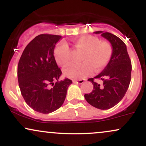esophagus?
I'll list each match as a JSON object with an SVG mask.
<instances>
[{
    "instance_id": "1",
    "label": "esophagus",
    "mask_w": 146,
    "mask_h": 146,
    "mask_svg": "<svg viewBox=\"0 0 146 146\" xmlns=\"http://www.w3.org/2000/svg\"><path fill=\"white\" fill-rule=\"evenodd\" d=\"M84 82V80H73V82L75 84H81Z\"/></svg>"
}]
</instances>
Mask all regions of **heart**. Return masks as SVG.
I'll list each match as a JSON object with an SVG mask.
<instances>
[{"label": "heart", "mask_w": 146, "mask_h": 146, "mask_svg": "<svg viewBox=\"0 0 146 146\" xmlns=\"http://www.w3.org/2000/svg\"><path fill=\"white\" fill-rule=\"evenodd\" d=\"M75 48L84 51L81 57L82 63L72 64L64 69V74L71 79H83L91 74L93 68L99 72L108 64L113 53L111 44L100 41L98 37L86 35L74 40ZM54 58L60 66H65L71 62V51L68 44L60 43L54 50Z\"/></svg>", "instance_id": "1"}]
</instances>
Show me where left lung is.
<instances>
[{
    "label": "left lung",
    "mask_w": 146,
    "mask_h": 146,
    "mask_svg": "<svg viewBox=\"0 0 146 146\" xmlns=\"http://www.w3.org/2000/svg\"><path fill=\"white\" fill-rule=\"evenodd\" d=\"M110 42L113 48L111 58L107 66L100 74L88 81L93 84V89L84 98L89 104L101 110L111 108L117 104L128 90L131 80L132 64L125 43L114 34L95 31ZM95 78L101 79L102 85L94 82Z\"/></svg>",
    "instance_id": "8db88e82"
}]
</instances>
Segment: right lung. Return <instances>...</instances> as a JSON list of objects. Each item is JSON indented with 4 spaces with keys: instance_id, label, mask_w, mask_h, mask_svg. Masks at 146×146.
<instances>
[{
    "instance_id": "1",
    "label": "right lung",
    "mask_w": 146,
    "mask_h": 146,
    "mask_svg": "<svg viewBox=\"0 0 146 146\" xmlns=\"http://www.w3.org/2000/svg\"><path fill=\"white\" fill-rule=\"evenodd\" d=\"M61 36L40 34L23 51L18 64V80L25 102L38 113L48 114L62 106L72 81H59L62 74L53 53Z\"/></svg>"
}]
</instances>
